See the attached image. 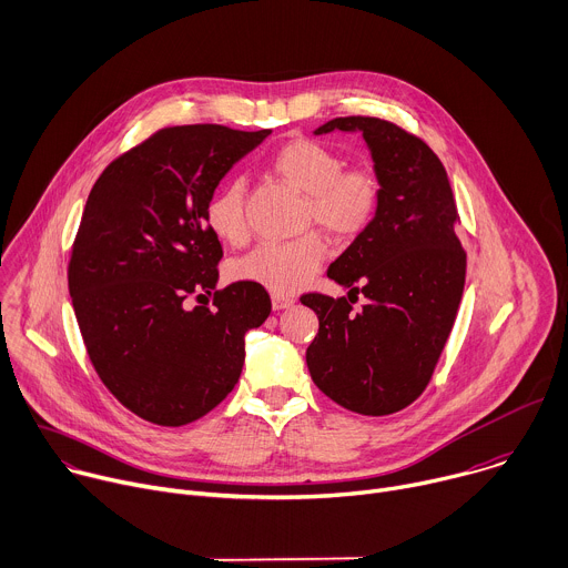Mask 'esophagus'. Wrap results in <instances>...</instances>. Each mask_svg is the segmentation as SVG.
Instances as JSON below:
<instances>
[{"mask_svg": "<svg viewBox=\"0 0 568 568\" xmlns=\"http://www.w3.org/2000/svg\"><path fill=\"white\" fill-rule=\"evenodd\" d=\"M271 304L275 311H282V308H291L295 304V300L291 295H271Z\"/></svg>", "mask_w": 568, "mask_h": 568, "instance_id": "esophagus-1", "label": "esophagus"}]
</instances>
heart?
I'll return each instance as SVG.
<instances>
[{"instance_id": "obj_1", "label": "heart", "mask_w": 568, "mask_h": 568, "mask_svg": "<svg viewBox=\"0 0 568 568\" xmlns=\"http://www.w3.org/2000/svg\"><path fill=\"white\" fill-rule=\"evenodd\" d=\"M271 165L282 181L306 194L304 225L315 223L333 240L358 237L381 207V176L365 165L345 168V156L324 143L311 139L288 141L275 152ZM205 223L216 240L231 246L244 244L248 223L242 179L225 181L210 196ZM324 257L322 237L308 233L293 242L255 246L233 264V277L275 295H291L320 271Z\"/></svg>"}]
</instances>
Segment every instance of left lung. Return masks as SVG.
Segmentation results:
<instances>
[{
	"label": "left lung",
	"mask_w": 568,
	"mask_h": 568,
	"mask_svg": "<svg viewBox=\"0 0 568 568\" xmlns=\"http://www.w3.org/2000/svg\"><path fill=\"white\" fill-rule=\"evenodd\" d=\"M333 130L363 132L383 199L374 221L326 271L349 297H300L320 320L306 365L337 405L387 416L425 392L455 326L466 284L459 212L443 163L418 136L372 116L333 119L315 134ZM358 292L368 304L354 312Z\"/></svg>",
	"instance_id": "8db88e82"
}]
</instances>
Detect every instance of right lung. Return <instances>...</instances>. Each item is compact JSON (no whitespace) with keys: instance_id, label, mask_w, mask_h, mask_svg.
Returning <instances> with one entry per match:
<instances>
[{"instance_id":"right-lung-1","label":"right lung","mask_w":568,"mask_h":568,"mask_svg":"<svg viewBox=\"0 0 568 568\" xmlns=\"http://www.w3.org/2000/svg\"><path fill=\"white\" fill-rule=\"evenodd\" d=\"M268 134L165 128L113 159L89 192L69 260L75 320L104 387L154 425H187L229 396L246 331L271 313L257 284L216 288L223 251L205 223L219 181ZM203 292L212 307L184 306Z\"/></svg>"}]
</instances>
